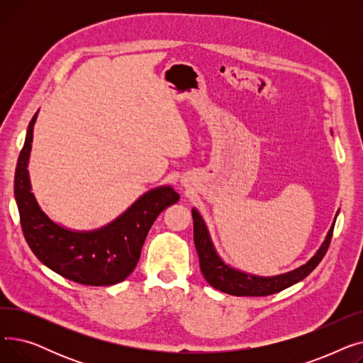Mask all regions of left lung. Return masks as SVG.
Wrapping results in <instances>:
<instances>
[{
  "mask_svg": "<svg viewBox=\"0 0 363 363\" xmlns=\"http://www.w3.org/2000/svg\"><path fill=\"white\" fill-rule=\"evenodd\" d=\"M193 220H194V242L200 259V269L206 281L212 285L213 289L223 291L231 296H247V297H259V296H269L279 293L285 289L291 287L293 284L306 278L319 262L325 256L334 231V223L331 225L327 234L325 241L322 242L316 255L300 268L277 275V277H256L237 271L231 266H228L216 253L213 242L208 235L207 226L200 216V213L193 208Z\"/></svg>",
  "mask_w": 363,
  "mask_h": 363,
  "instance_id": "1",
  "label": "left lung"
}]
</instances>
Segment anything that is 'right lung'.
Masks as SVG:
<instances>
[{"label":"right lung","instance_id":"add662e5","mask_svg":"<svg viewBox=\"0 0 363 363\" xmlns=\"http://www.w3.org/2000/svg\"><path fill=\"white\" fill-rule=\"evenodd\" d=\"M35 121L36 113L28 126L14 175V199L28 245L51 271L73 282L95 287L122 282L135 269L151 225L166 207L179 200V194L172 186H159L100 230H66L41 211L30 191L28 162Z\"/></svg>","mask_w":363,"mask_h":363}]
</instances>
